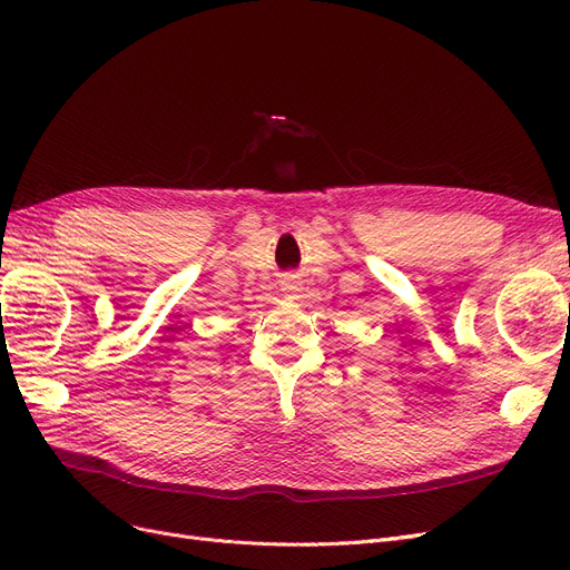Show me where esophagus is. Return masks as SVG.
Here are the masks:
<instances>
[{
	"instance_id": "1",
	"label": "esophagus",
	"mask_w": 570,
	"mask_h": 570,
	"mask_svg": "<svg viewBox=\"0 0 570 570\" xmlns=\"http://www.w3.org/2000/svg\"><path fill=\"white\" fill-rule=\"evenodd\" d=\"M283 289L294 292V289H297V283H294V278H285V281H283Z\"/></svg>"
}]
</instances>
